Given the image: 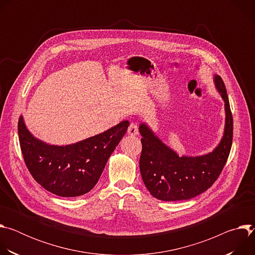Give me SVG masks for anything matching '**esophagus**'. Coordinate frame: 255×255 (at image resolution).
Instances as JSON below:
<instances>
[{"instance_id":"esophagus-1","label":"esophagus","mask_w":255,"mask_h":255,"mask_svg":"<svg viewBox=\"0 0 255 255\" xmlns=\"http://www.w3.org/2000/svg\"><path fill=\"white\" fill-rule=\"evenodd\" d=\"M128 134L131 136H136L138 134V127H137L136 123L132 122L130 124V126L128 127Z\"/></svg>"}]
</instances>
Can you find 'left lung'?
<instances>
[{"mask_svg":"<svg viewBox=\"0 0 255 255\" xmlns=\"http://www.w3.org/2000/svg\"><path fill=\"white\" fill-rule=\"evenodd\" d=\"M215 87L225 107L224 134L212 152L199 156H179L164 144L145 123L139 126L142 151L139 167L143 183L150 194L161 201L192 199L212 187L220 175L230 153L233 118L224 82L214 75Z\"/></svg>","mask_w":255,"mask_h":255,"instance_id":"1","label":"left lung"}]
</instances>
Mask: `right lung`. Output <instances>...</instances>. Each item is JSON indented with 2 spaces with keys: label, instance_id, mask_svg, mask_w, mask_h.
<instances>
[{
  "label": "right lung",
  "instance_id": "1",
  "mask_svg": "<svg viewBox=\"0 0 255 255\" xmlns=\"http://www.w3.org/2000/svg\"><path fill=\"white\" fill-rule=\"evenodd\" d=\"M129 124L125 120L77 143L51 145L34 137L20 116L18 134L24 161L34 179L46 191L59 197L85 195L98 183Z\"/></svg>",
  "mask_w": 255,
  "mask_h": 255
}]
</instances>
